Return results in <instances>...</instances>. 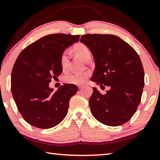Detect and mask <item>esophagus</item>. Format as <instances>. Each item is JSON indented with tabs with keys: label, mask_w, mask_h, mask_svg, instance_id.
Here are the masks:
<instances>
[{
	"label": "esophagus",
	"mask_w": 160,
	"mask_h": 160,
	"mask_svg": "<svg viewBox=\"0 0 160 160\" xmlns=\"http://www.w3.org/2000/svg\"><path fill=\"white\" fill-rule=\"evenodd\" d=\"M78 89H81L82 88V85H78Z\"/></svg>",
	"instance_id": "34e87169"
}]
</instances>
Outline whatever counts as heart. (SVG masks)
Segmentation results:
<instances>
[{"mask_svg":"<svg viewBox=\"0 0 160 160\" xmlns=\"http://www.w3.org/2000/svg\"><path fill=\"white\" fill-rule=\"evenodd\" d=\"M73 51L78 57H79L83 62H86L89 58H91V51L88 46L83 43H77L74 45ZM60 63L63 70H66L69 64V56L67 51L63 52L61 55ZM89 77L88 72L83 73H71L63 77V81L68 84L72 85H81L84 83Z\"/></svg>","mask_w":160,"mask_h":160,"instance_id":"obj_1","label":"heart"}]
</instances>
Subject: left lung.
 <instances>
[{
    "mask_svg": "<svg viewBox=\"0 0 160 160\" xmlns=\"http://www.w3.org/2000/svg\"><path fill=\"white\" fill-rule=\"evenodd\" d=\"M80 42L94 57L95 69L91 80L106 94L93 88L89 103L92 115L108 126H120L134 115L141 100L144 71L137 52L120 38L110 34H87Z\"/></svg>",
    "mask_w": 160,
    "mask_h": 160,
    "instance_id": "left-lung-1",
    "label": "left lung"
}]
</instances>
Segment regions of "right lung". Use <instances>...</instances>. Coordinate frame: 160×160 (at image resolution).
Here are the masks:
<instances>
[{"label":"right lung","mask_w":160,"mask_h":160,"mask_svg":"<svg viewBox=\"0 0 160 160\" xmlns=\"http://www.w3.org/2000/svg\"><path fill=\"white\" fill-rule=\"evenodd\" d=\"M79 38L80 35H48L28 45L17 57L11 75L12 94L19 112L31 125L50 129L67 115L69 101L78 87L64 84L53 92L49 83L62 72L61 55Z\"/></svg>","instance_id":"obj_1"}]
</instances>
